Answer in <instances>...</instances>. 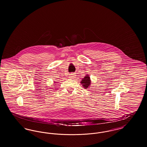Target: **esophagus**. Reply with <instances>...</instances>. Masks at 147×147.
Segmentation results:
<instances>
[{
  "instance_id": "1",
  "label": "esophagus",
  "mask_w": 147,
  "mask_h": 147,
  "mask_svg": "<svg viewBox=\"0 0 147 147\" xmlns=\"http://www.w3.org/2000/svg\"><path fill=\"white\" fill-rule=\"evenodd\" d=\"M75 77H76V76L74 75V73H71V74H70V75H69V78H70L73 79V78H74Z\"/></svg>"
}]
</instances>
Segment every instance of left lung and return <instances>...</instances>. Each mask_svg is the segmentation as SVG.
<instances>
[{
    "label": "left lung",
    "mask_w": 147,
    "mask_h": 147,
    "mask_svg": "<svg viewBox=\"0 0 147 147\" xmlns=\"http://www.w3.org/2000/svg\"><path fill=\"white\" fill-rule=\"evenodd\" d=\"M81 84L83 85L82 86L85 89H88L91 84L90 77L88 75H86L85 77H84V78L82 80Z\"/></svg>",
    "instance_id": "obj_1"
}]
</instances>
